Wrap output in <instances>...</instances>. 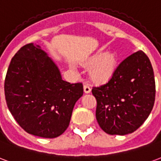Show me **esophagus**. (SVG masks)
<instances>
[{
  "instance_id": "1",
  "label": "esophagus",
  "mask_w": 161,
  "mask_h": 161,
  "mask_svg": "<svg viewBox=\"0 0 161 161\" xmlns=\"http://www.w3.org/2000/svg\"><path fill=\"white\" fill-rule=\"evenodd\" d=\"M84 92L85 93H90V91H91V89H90V87L88 85V84H84Z\"/></svg>"
}]
</instances>
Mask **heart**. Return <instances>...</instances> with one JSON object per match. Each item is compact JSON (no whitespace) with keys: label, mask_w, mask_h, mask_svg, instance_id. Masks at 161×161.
<instances>
[{"label":"heart","mask_w":161,"mask_h":161,"mask_svg":"<svg viewBox=\"0 0 161 161\" xmlns=\"http://www.w3.org/2000/svg\"><path fill=\"white\" fill-rule=\"evenodd\" d=\"M87 65H93L90 70L91 79L96 84H101L107 82L113 76L117 65V58L113 53L98 52L88 59Z\"/></svg>","instance_id":"heart-1"}]
</instances>
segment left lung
Instances as JSON below:
<instances>
[{"mask_svg": "<svg viewBox=\"0 0 161 161\" xmlns=\"http://www.w3.org/2000/svg\"><path fill=\"white\" fill-rule=\"evenodd\" d=\"M99 125L110 135L132 133L147 119L155 101V80L148 57L139 50L124 59L109 80L93 87Z\"/></svg>", "mask_w": 161, "mask_h": 161, "instance_id": "obj_1", "label": "left lung"}]
</instances>
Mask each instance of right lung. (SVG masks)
Returning a JSON list of instances; mask_svg holds the SVG:
<instances>
[{"mask_svg":"<svg viewBox=\"0 0 161 161\" xmlns=\"http://www.w3.org/2000/svg\"><path fill=\"white\" fill-rule=\"evenodd\" d=\"M4 90L8 109L21 128L43 138L57 137L67 129L75 103L84 94L82 83L62 80L55 64L33 43L13 57Z\"/></svg>","mask_w":161,"mask_h":161,"instance_id":"1","label":"right lung"}]
</instances>
